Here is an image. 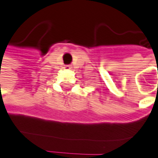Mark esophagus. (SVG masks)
Segmentation results:
<instances>
[{
    "mask_svg": "<svg viewBox=\"0 0 158 158\" xmlns=\"http://www.w3.org/2000/svg\"><path fill=\"white\" fill-rule=\"evenodd\" d=\"M64 69H71V66H70V65H66V66L64 67Z\"/></svg>",
    "mask_w": 158,
    "mask_h": 158,
    "instance_id": "obj_1",
    "label": "esophagus"
}]
</instances>
